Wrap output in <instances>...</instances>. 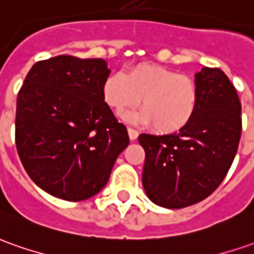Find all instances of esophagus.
Returning <instances> with one entry per match:
<instances>
[{
	"mask_svg": "<svg viewBox=\"0 0 254 254\" xmlns=\"http://www.w3.org/2000/svg\"><path fill=\"white\" fill-rule=\"evenodd\" d=\"M127 134H129V139L130 140H136L137 136H139V132L136 129H132V127H127Z\"/></svg>",
	"mask_w": 254,
	"mask_h": 254,
	"instance_id": "1",
	"label": "esophagus"
}]
</instances>
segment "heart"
<instances>
[{"mask_svg":"<svg viewBox=\"0 0 254 254\" xmlns=\"http://www.w3.org/2000/svg\"><path fill=\"white\" fill-rule=\"evenodd\" d=\"M103 97L114 111L122 114L139 104L141 111L129 121L151 124L160 133L185 127L197 108L199 90L190 76L154 64H140L129 72H115L103 83Z\"/></svg>","mask_w":254,"mask_h":254,"instance_id":"heart-1","label":"heart"}]
</instances>
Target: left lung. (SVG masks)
Masks as SVG:
<instances>
[{"instance_id":"obj_1","label":"left lung","mask_w":254,"mask_h":254,"mask_svg":"<svg viewBox=\"0 0 254 254\" xmlns=\"http://www.w3.org/2000/svg\"><path fill=\"white\" fill-rule=\"evenodd\" d=\"M196 84L197 108L185 127L139 136L146 153L143 188L153 203L167 208L208 197L227 177L241 140L242 107L228 76L221 69L203 68Z\"/></svg>"}]
</instances>
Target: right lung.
<instances>
[{
  "instance_id": "obj_1",
  "label": "right lung",
  "mask_w": 254,
  "mask_h": 254,
  "mask_svg": "<svg viewBox=\"0 0 254 254\" xmlns=\"http://www.w3.org/2000/svg\"><path fill=\"white\" fill-rule=\"evenodd\" d=\"M110 75L101 58L58 55L36 62L16 98L15 143L27 175L55 197L98 193L129 144L103 97Z\"/></svg>"
}]
</instances>
